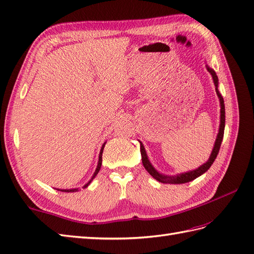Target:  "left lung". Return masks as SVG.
<instances>
[{
	"instance_id": "obj_1",
	"label": "left lung",
	"mask_w": 254,
	"mask_h": 254,
	"mask_svg": "<svg viewBox=\"0 0 254 254\" xmlns=\"http://www.w3.org/2000/svg\"><path fill=\"white\" fill-rule=\"evenodd\" d=\"M207 71L210 73L213 77V82L215 85V89H216V94L219 98L220 101V124H219V131L217 134V137H216V141H215V145H214V148L212 150V154H210L208 160L206 163L203 164L201 167H198L197 169L195 170H192V171H188L185 172V174H180V175H177V176H165V175H161L159 172L156 170L153 165L149 163L148 157H147V154L145 152V148L143 146V144L141 143V155H142V163L143 166L145 167V169L148 171V174L152 176L154 179H156L157 181L161 182V183H170V185H180V183H186V182H190L194 179H196L197 177H199L201 175H203L204 172H206L209 167L213 165L214 160L216 159L218 152H219V148H220V145H222L223 142V137H224V130H225V104H224V99L222 95L218 91V77L216 73H215L214 69L209 68L207 65Z\"/></svg>"
}]
</instances>
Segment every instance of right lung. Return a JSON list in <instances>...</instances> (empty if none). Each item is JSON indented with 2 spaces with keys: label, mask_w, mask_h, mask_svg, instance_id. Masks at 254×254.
I'll use <instances>...</instances> for the list:
<instances>
[{
  "label": "right lung",
  "mask_w": 254,
  "mask_h": 254,
  "mask_svg": "<svg viewBox=\"0 0 254 254\" xmlns=\"http://www.w3.org/2000/svg\"><path fill=\"white\" fill-rule=\"evenodd\" d=\"M106 144V143H105ZM105 144L102 145V147H101V149H100V154H99V160H98V165H97V168H96V170H95V172H94V175H93V177H91V179L86 183V185L83 187V188H87L89 185H90V182L93 181V179L94 178L97 176V174H98L99 172V170H100V167H101V163H102V152H104V147H105ZM57 190H59V189H57ZM78 190V189H69V190H59V191H62V192H76Z\"/></svg>",
  "instance_id": "obj_1"
}]
</instances>
